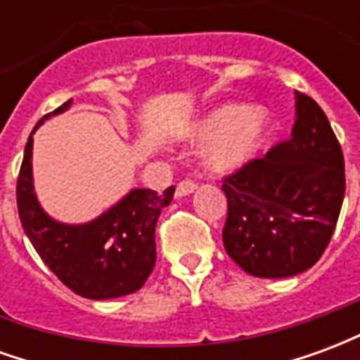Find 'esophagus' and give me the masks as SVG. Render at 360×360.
I'll use <instances>...</instances> for the list:
<instances>
[{
	"instance_id": "esophagus-1",
	"label": "esophagus",
	"mask_w": 360,
	"mask_h": 360,
	"mask_svg": "<svg viewBox=\"0 0 360 360\" xmlns=\"http://www.w3.org/2000/svg\"><path fill=\"white\" fill-rule=\"evenodd\" d=\"M196 188V183L193 179H183L177 185V196H185V195H191L193 191Z\"/></svg>"
}]
</instances>
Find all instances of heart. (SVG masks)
Returning a JSON list of instances; mask_svg holds the SVG:
<instances>
[{"mask_svg": "<svg viewBox=\"0 0 360 360\" xmlns=\"http://www.w3.org/2000/svg\"><path fill=\"white\" fill-rule=\"evenodd\" d=\"M266 129L268 119L262 110L227 103L210 111L196 134L200 139H216L206 152V164L212 172L227 173L249 162L264 141Z\"/></svg>", "mask_w": 360, "mask_h": 360, "instance_id": "b5f03b06", "label": "heart"}]
</instances>
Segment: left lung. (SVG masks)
Returning <instances> with one entry per match:
<instances>
[{"instance_id": "obj_1", "label": "left lung", "mask_w": 360, "mask_h": 360, "mask_svg": "<svg viewBox=\"0 0 360 360\" xmlns=\"http://www.w3.org/2000/svg\"><path fill=\"white\" fill-rule=\"evenodd\" d=\"M291 136L224 177V247L257 278H289L324 255L345 196V162L322 108L297 92Z\"/></svg>"}]
</instances>
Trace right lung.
<instances>
[{"instance_id": "add662e5", "label": "right lung", "mask_w": 360, "mask_h": 360, "mask_svg": "<svg viewBox=\"0 0 360 360\" xmlns=\"http://www.w3.org/2000/svg\"><path fill=\"white\" fill-rule=\"evenodd\" d=\"M69 100L44 115L25 146L17 177V208L25 233L61 283L86 299H113L139 291L156 264V224L172 202L175 187L164 193L134 188L113 208L84 226H67L40 208L32 191V134L50 115L71 105Z\"/></svg>"}]
</instances>
